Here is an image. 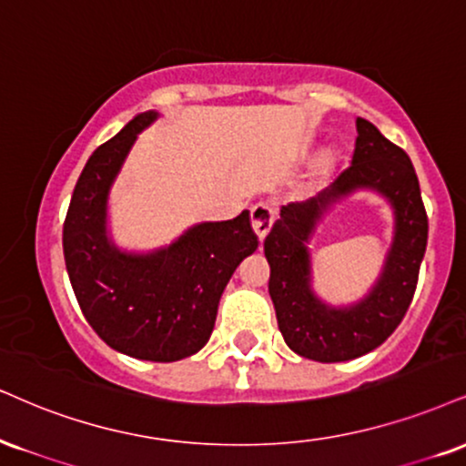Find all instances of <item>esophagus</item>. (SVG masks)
I'll use <instances>...</instances> for the list:
<instances>
[{"instance_id":"1","label":"esophagus","mask_w":466,"mask_h":466,"mask_svg":"<svg viewBox=\"0 0 466 466\" xmlns=\"http://www.w3.org/2000/svg\"><path fill=\"white\" fill-rule=\"evenodd\" d=\"M273 221H276V210H273V206L260 201V204H256L254 208H251V228H254L258 238L267 237L268 229L273 226Z\"/></svg>"}]
</instances>
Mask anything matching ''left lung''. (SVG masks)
I'll use <instances>...</instances> for the list:
<instances>
[{
	"instance_id": "1",
	"label": "left lung",
	"mask_w": 466,
	"mask_h": 466,
	"mask_svg": "<svg viewBox=\"0 0 466 466\" xmlns=\"http://www.w3.org/2000/svg\"><path fill=\"white\" fill-rule=\"evenodd\" d=\"M356 130L350 167L315 198L282 206L265 238V256L271 267L268 295L276 306L279 332L295 354L317 362L354 360L395 332L412 301L428 245V215L408 154L367 119L358 116ZM360 187L375 189L390 201L396 215V237L370 295L356 305L336 309L311 290L305 243L322 212Z\"/></svg>"
}]
</instances>
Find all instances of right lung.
<instances>
[{"mask_svg": "<svg viewBox=\"0 0 466 466\" xmlns=\"http://www.w3.org/2000/svg\"><path fill=\"white\" fill-rule=\"evenodd\" d=\"M158 119L141 112L88 158L63 228L66 273L82 315L121 354L176 362L198 354L215 328L223 289L258 237L249 212L188 228L169 248L127 254L106 229L108 195L134 141Z\"/></svg>", "mask_w": 466, "mask_h": 466, "instance_id": "right-lung-1", "label": "right lung"}]
</instances>
